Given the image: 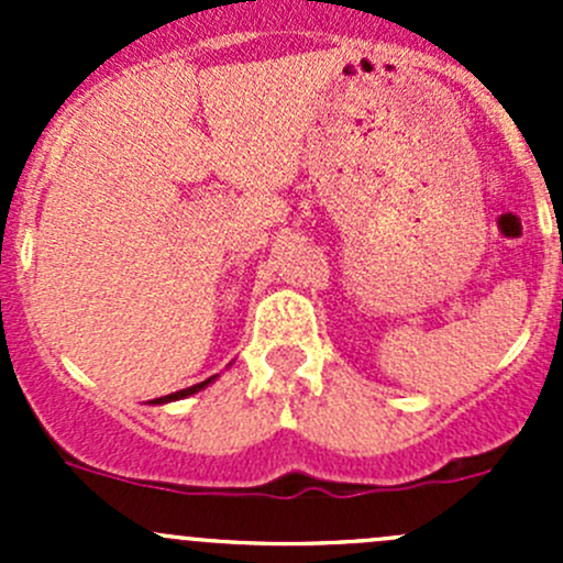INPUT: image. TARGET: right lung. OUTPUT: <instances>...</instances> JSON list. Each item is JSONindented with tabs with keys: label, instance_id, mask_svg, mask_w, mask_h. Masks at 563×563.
Listing matches in <instances>:
<instances>
[{
	"label": "right lung",
	"instance_id": "1",
	"mask_svg": "<svg viewBox=\"0 0 563 563\" xmlns=\"http://www.w3.org/2000/svg\"><path fill=\"white\" fill-rule=\"evenodd\" d=\"M214 378H218V376L207 378V382H201V384H192V387H187V389L172 391V395H166V397H157V400H150V402H155V406H161V402H172V400H181V397H187V395H196V391H201L203 387H209V384H212V382H214Z\"/></svg>",
	"mask_w": 563,
	"mask_h": 563
}]
</instances>
